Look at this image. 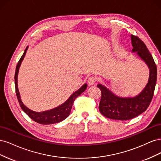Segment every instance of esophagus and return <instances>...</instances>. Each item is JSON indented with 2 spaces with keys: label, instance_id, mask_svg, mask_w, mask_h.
Listing matches in <instances>:
<instances>
[{
  "label": "esophagus",
  "instance_id": "34e87169",
  "mask_svg": "<svg viewBox=\"0 0 161 161\" xmlns=\"http://www.w3.org/2000/svg\"><path fill=\"white\" fill-rule=\"evenodd\" d=\"M96 78L95 76H90L88 79V83L89 85H93L95 83Z\"/></svg>",
  "mask_w": 161,
  "mask_h": 161
}]
</instances>
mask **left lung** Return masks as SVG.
Listing matches in <instances>:
<instances>
[{"label": "left lung", "mask_w": 161, "mask_h": 161, "mask_svg": "<svg viewBox=\"0 0 161 161\" xmlns=\"http://www.w3.org/2000/svg\"><path fill=\"white\" fill-rule=\"evenodd\" d=\"M132 52H137L138 56L148 66L149 79L147 86L139 95L134 97H119L101 84L97 87L101 90V97L99 105V111L105 117L112 119L128 120L142 114L147 110L153 97L157 78V69L153 58L140 39L131 35Z\"/></svg>", "instance_id": "obj_1"}]
</instances>
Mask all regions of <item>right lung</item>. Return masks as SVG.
Masks as SVG:
<instances>
[{"instance_id": "right-lung-1", "label": "right lung", "mask_w": 161, "mask_h": 161, "mask_svg": "<svg viewBox=\"0 0 161 161\" xmlns=\"http://www.w3.org/2000/svg\"><path fill=\"white\" fill-rule=\"evenodd\" d=\"M27 48H28V46L26 47V49L25 52H24L23 56L20 58V60H19L18 64L16 67L15 74H14L15 91H16V95H17L19 103L20 105L21 108L23 110V111L25 112V113L30 117L31 119L35 121L38 124L47 125V124H53L60 122V121L65 119L67 117L70 115L72 107L75 99L86 90L87 85L85 84L84 85H82L79 90L75 92L74 93L69 97V99H68L65 103L60 105L59 107H57V108L54 109H52L46 111H42V112H36L27 108L21 101L20 94H19V92L18 90V86H17V76H18L19 69V67L21 66L22 60H23L24 57L25 56Z\"/></svg>"}]
</instances>
